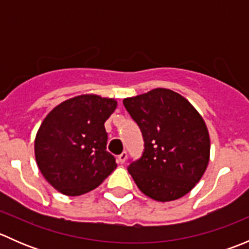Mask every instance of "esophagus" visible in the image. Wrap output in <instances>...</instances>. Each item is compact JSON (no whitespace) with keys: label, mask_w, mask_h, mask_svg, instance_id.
<instances>
[{"label":"esophagus","mask_w":249,"mask_h":249,"mask_svg":"<svg viewBox=\"0 0 249 249\" xmlns=\"http://www.w3.org/2000/svg\"><path fill=\"white\" fill-rule=\"evenodd\" d=\"M127 159V153L126 152H123L122 154L118 155V161L120 162V164H124L125 161H126Z\"/></svg>","instance_id":"1"}]
</instances>
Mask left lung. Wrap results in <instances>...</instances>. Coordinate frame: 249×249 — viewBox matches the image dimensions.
Instances as JSON below:
<instances>
[{
    "mask_svg": "<svg viewBox=\"0 0 249 249\" xmlns=\"http://www.w3.org/2000/svg\"><path fill=\"white\" fill-rule=\"evenodd\" d=\"M144 141L142 157L127 167L139 189L160 202L184 196L210 161L205 120L182 95L164 88L123 100Z\"/></svg>",
    "mask_w": 249,
    "mask_h": 249,
    "instance_id": "obj_1",
    "label": "left lung"
}]
</instances>
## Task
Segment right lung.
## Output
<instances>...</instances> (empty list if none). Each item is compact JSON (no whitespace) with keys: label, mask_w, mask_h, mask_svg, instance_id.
Returning <instances> with one entry per match:
<instances>
[{"label":"right lung","mask_w":249,"mask_h":249,"mask_svg":"<svg viewBox=\"0 0 249 249\" xmlns=\"http://www.w3.org/2000/svg\"><path fill=\"white\" fill-rule=\"evenodd\" d=\"M115 108L114 99L85 94L61 102L44 118L35 140V157L57 192L83 195L114 171L117 162L106 150L105 122Z\"/></svg>","instance_id":"1"}]
</instances>
